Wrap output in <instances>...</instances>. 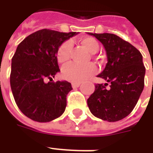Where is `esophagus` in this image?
Wrapping results in <instances>:
<instances>
[{
  "mask_svg": "<svg viewBox=\"0 0 153 153\" xmlns=\"http://www.w3.org/2000/svg\"><path fill=\"white\" fill-rule=\"evenodd\" d=\"M71 85L73 88H77V87H79V86H80L81 82H72Z\"/></svg>",
  "mask_w": 153,
  "mask_h": 153,
  "instance_id": "obj_1",
  "label": "esophagus"
}]
</instances>
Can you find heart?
I'll use <instances>...</instances> for the list:
<instances>
[{
    "mask_svg": "<svg viewBox=\"0 0 153 153\" xmlns=\"http://www.w3.org/2000/svg\"><path fill=\"white\" fill-rule=\"evenodd\" d=\"M79 44L93 55L99 50V44L94 37H82L79 39ZM71 44L69 42H64L59 47L56 52V59L59 63L65 64L69 62L71 59ZM95 65L91 62L86 65L70 63L62 69V76L68 81L80 82L89 79L95 74Z\"/></svg>",
    "mask_w": 153,
    "mask_h": 153,
    "instance_id": "1",
    "label": "heart"
}]
</instances>
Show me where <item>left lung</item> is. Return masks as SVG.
I'll return each instance as SVG.
<instances>
[{
	"label": "left lung",
	"mask_w": 153,
	"mask_h": 153,
	"mask_svg": "<svg viewBox=\"0 0 153 153\" xmlns=\"http://www.w3.org/2000/svg\"><path fill=\"white\" fill-rule=\"evenodd\" d=\"M88 34L103 44L108 59L104 71L98 75L107 83L96 84L95 91L87 99L89 109L104 121H119L133 111L144 89L145 67L142 55L116 35Z\"/></svg>",
	"instance_id": "1"
}]
</instances>
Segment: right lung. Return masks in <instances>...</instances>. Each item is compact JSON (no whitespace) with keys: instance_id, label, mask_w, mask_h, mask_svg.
I'll return each mask as SVG.
<instances>
[{"instance_id":"add662e5","label":"right lung","mask_w":153,"mask_h":153,"mask_svg":"<svg viewBox=\"0 0 153 153\" xmlns=\"http://www.w3.org/2000/svg\"><path fill=\"white\" fill-rule=\"evenodd\" d=\"M76 34L39 30L26 37L16 50L12 59L11 89L18 108L33 121H51L64 112L71 84L51 81L60 71L56 59L59 47Z\"/></svg>"}]
</instances>
